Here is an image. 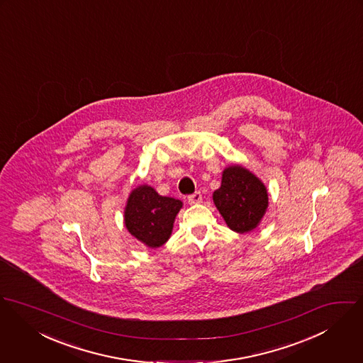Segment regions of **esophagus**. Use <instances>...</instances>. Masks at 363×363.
Returning <instances> with one entry per match:
<instances>
[{"label": "esophagus", "mask_w": 363, "mask_h": 363, "mask_svg": "<svg viewBox=\"0 0 363 363\" xmlns=\"http://www.w3.org/2000/svg\"><path fill=\"white\" fill-rule=\"evenodd\" d=\"M188 201H189V204H199V203H201V192H195V194L189 195L188 196Z\"/></svg>", "instance_id": "obj_1"}]
</instances>
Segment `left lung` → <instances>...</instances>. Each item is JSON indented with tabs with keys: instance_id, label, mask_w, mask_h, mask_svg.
Returning <instances> with one entry per match:
<instances>
[{
	"instance_id": "1",
	"label": "left lung",
	"mask_w": 363,
	"mask_h": 363,
	"mask_svg": "<svg viewBox=\"0 0 363 363\" xmlns=\"http://www.w3.org/2000/svg\"><path fill=\"white\" fill-rule=\"evenodd\" d=\"M213 201L227 225L245 234L260 224L269 206V195L255 174L235 164L223 171L221 186L214 191Z\"/></svg>"
}]
</instances>
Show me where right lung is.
<instances>
[{
	"mask_svg": "<svg viewBox=\"0 0 363 363\" xmlns=\"http://www.w3.org/2000/svg\"><path fill=\"white\" fill-rule=\"evenodd\" d=\"M182 201L159 195L155 188L140 185L126 201L123 221L130 235L147 247H160L171 237Z\"/></svg>",
	"mask_w": 363,
	"mask_h": 363,
	"instance_id": "add662e5",
	"label": "right lung"
}]
</instances>
